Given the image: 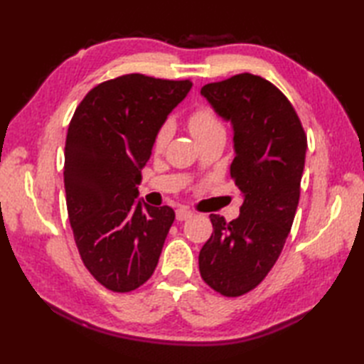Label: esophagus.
<instances>
[{
    "instance_id": "1",
    "label": "esophagus",
    "mask_w": 364,
    "mask_h": 364,
    "mask_svg": "<svg viewBox=\"0 0 364 364\" xmlns=\"http://www.w3.org/2000/svg\"><path fill=\"white\" fill-rule=\"evenodd\" d=\"M192 214H194V213H192L191 210H189V208H184V206H180V208H178V210H176V220H186V219H189L191 218V215Z\"/></svg>"
}]
</instances>
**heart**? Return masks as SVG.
Here are the masks:
<instances>
[{"label": "heart", "mask_w": 364, "mask_h": 364, "mask_svg": "<svg viewBox=\"0 0 364 364\" xmlns=\"http://www.w3.org/2000/svg\"><path fill=\"white\" fill-rule=\"evenodd\" d=\"M188 127L196 141H202V139L215 134V133H225V125L218 111L213 109L211 106H198L194 111H191L188 115ZM170 141V127L167 123L161 125L153 137V150L159 153L166 149V145Z\"/></svg>", "instance_id": "b5f03b06"}]
</instances>
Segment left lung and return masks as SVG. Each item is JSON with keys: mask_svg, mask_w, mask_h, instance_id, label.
<instances>
[{"mask_svg": "<svg viewBox=\"0 0 364 364\" xmlns=\"http://www.w3.org/2000/svg\"><path fill=\"white\" fill-rule=\"evenodd\" d=\"M200 94L233 123L230 175L242 196L237 219L210 215L200 275L215 292L239 297L264 280L283 250L300 198L306 134L289 100L261 76L239 73L205 84Z\"/></svg>", "mask_w": 364, "mask_h": 364, "instance_id": "8db88e82", "label": "left lung"}]
</instances>
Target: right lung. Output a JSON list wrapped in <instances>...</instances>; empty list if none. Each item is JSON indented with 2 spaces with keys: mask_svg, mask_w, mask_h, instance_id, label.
<instances>
[{
  "mask_svg": "<svg viewBox=\"0 0 364 364\" xmlns=\"http://www.w3.org/2000/svg\"><path fill=\"white\" fill-rule=\"evenodd\" d=\"M191 87L189 80L122 75L90 89L68 125V220L84 266L112 292L134 291L149 280L175 220L170 206L136 197L154 133Z\"/></svg>",
  "mask_w": 364,
  "mask_h": 364,
  "instance_id": "right-lung-1",
  "label": "right lung"
}]
</instances>
